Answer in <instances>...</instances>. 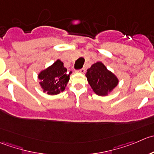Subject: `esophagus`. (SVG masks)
<instances>
[{
    "instance_id": "1",
    "label": "esophagus",
    "mask_w": 154,
    "mask_h": 154,
    "mask_svg": "<svg viewBox=\"0 0 154 154\" xmlns=\"http://www.w3.org/2000/svg\"><path fill=\"white\" fill-rule=\"evenodd\" d=\"M76 72H81V73H84V72H85V68H82V69H79V70H76Z\"/></svg>"
}]
</instances>
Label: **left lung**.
<instances>
[{"label":"left lung","instance_id":"left-lung-1","mask_svg":"<svg viewBox=\"0 0 154 154\" xmlns=\"http://www.w3.org/2000/svg\"><path fill=\"white\" fill-rule=\"evenodd\" d=\"M86 77L93 91L99 96H106L118 84L117 77L101 62H97L87 70Z\"/></svg>","mask_w":154,"mask_h":154}]
</instances>
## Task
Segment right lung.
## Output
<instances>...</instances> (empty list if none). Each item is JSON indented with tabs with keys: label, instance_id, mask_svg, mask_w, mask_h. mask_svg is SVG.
<instances>
[{
	"label": "right lung",
	"instance_id": "right-lung-1",
	"mask_svg": "<svg viewBox=\"0 0 154 154\" xmlns=\"http://www.w3.org/2000/svg\"><path fill=\"white\" fill-rule=\"evenodd\" d=\"M69 73L63 66V63L60 60L54 62L53 65L42 71L39 74L41 87L44 92L50 95H56L64 91L65 87L69 80Z\"/></svg>",
	"mask_w": 154,
	"mask_h": 154
}]
</instances>
